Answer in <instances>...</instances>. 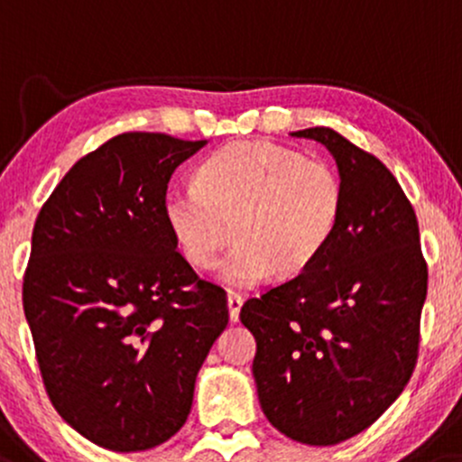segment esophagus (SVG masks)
<instances>
[{
    "label": "esophagus",
    "instance_id": "34e87169",
    "mask_svg": "<svg viewBox=\"0 0 462 462\" xmlns=\"http://www.w3.org/2000/svg\"><path fill=\"white\" fill-rule=\"evenodd\" d=\"M226 305H229L231 323H237V320H240V308H242V297H240V294L229 292V297H226Z\"/></svg>",
    "mask_w": 462,
    "mask_h": 462
}]
</instances>
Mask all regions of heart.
I'll use <instances>...</instances> for the list:
<instances>
[{"label": "heart", "mask_w": 462, "mask_h": 462, "mask_svg": "<svg viewBox=\"0 0 462 462\" xmlns=\"http://www.w3.org/2000/svg\"><path fill=\"white\" fill-rule=\"evenodd\" d=\"M343 203V180L328 163L271 142H236L205 159L196 185L165 191L163 217L196 268L211 266L236 236L217 274L248 288L273 271H305L329 245Z\"/></svg>", "instance_id": "b5f03b06"}]
</instances>
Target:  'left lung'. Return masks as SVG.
Segmentation results:
<instances>
[{
  "label": "left lung",
  "instance_id": "8db88e82",
  "mask_svg": "<svg viewBox=\"0 0 462 462\" xmlns=\"http://www.w3.org/2000/svg\"><path fill=\"white\" fill-rule=\"evenodd\" d=\"M329 150L345 189L325 251L242 305L257 340L253 377L268 421L305 445H336L384 414L411 380L428 266L411 200L391 170L331 128L292 133Z\"/></svg>",
  "mask_w": 462,
  "mask_h": 462
}]
</instances>
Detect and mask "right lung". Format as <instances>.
<instances>
[{
	"mask_svg": "<svg viewBox=\"0 0 462 462\" xmlns=\"http://www.w3.org/2000/svg\"><path fill=\"white\" fill-rule=\"evenodd\" d=\"M203 142L124 133L82 157L41 207L23 312L51 406L113 452L183 428L194 382L229 323L163 217L170 176Z\"/></svg>",
	"mask_w": 462,
	"mask_h": 462,
	"instance_id": "right-lung-1",
	"label": "right lung"
}]
</instances>
